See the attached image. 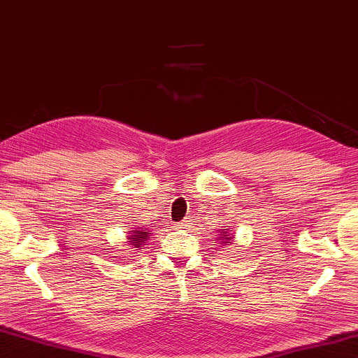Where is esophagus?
Instances as JSON below:
<instances>
[{"mask_svg": "<svg viewBox=\"0 0 358 358\" xmlns=\"http://www.w3.org/2000/svg\"><path fill=\"white\" fill-rule=\"evenodd\" d=\"M187 222H189V220H184L182 224H179V228H187V227H189V224H187Z\"/></svg>", "mask_w": 358, "mask_h": 358, "instance_id": "esophagus-1", "label": "esophagus"}]
</instances>
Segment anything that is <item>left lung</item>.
<instances>
[{
    "label": "left lung",
    "mask_w": 358,
    "mask_h": 358,
    "mask_svg": "<svg viewBox=\"0 0 358 358\" xmlns=\"http://www.w3.org/2000/svg\"><path fill=\"white\" fill-rule=\"evenodd\" d=\"M233 238H234V234L231 233L230 228H222V230L219 231L217 241L220 245H230V243H233Z\"/></svg>",
    "instance_id": "left-lung-1"
}]
</instances>
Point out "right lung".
I'll list each match as a JSON object with an SVG mask.
<instances>
[{
  "label": "right lung",
  "mask_w": 358,
  "mask_h": 358,
  "mask_svg": "<svg viewBox=\"0 0 358 358\" xmlns=\"http://www.w3.org/2000/svg\"><path fill=\"white\" fill-rule=\"evenodd\" d=\"M127 234H128L127 245H130L131 249L134 247L135 249L133 250L143 249L145 245V241H148L149 236H150V233L148 230H144V228H139V227L133 228V230H130ZM133 254H134V252H133Z\"/></svg>",
  "instance_id": "right-lung-1"
}]
</instances>
